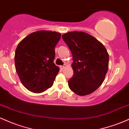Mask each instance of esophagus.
I'll return each instance as SVG.
<instances>
[{"instance_id":"1","label":"esophagus","mask_w":129,"mask_h":129,"mask_svg":"<svg viewBox=\"0 0 129 129\" xmlns=\"http://www.w3.org/2000/svg\"><path fill=\"white\" fill-rule=\"evenodd\" d=\"M66 64H64V65H63V66H61V68L62 69H64L65 68H66Z\"/></svg>"}]
</instances>
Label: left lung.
<instances>
[{"label":"left lung","mask_w":129,"mask_h":129,"mask_svg":"<svg viewBox=\"0 0 129 129\" xmlns=\"http://www.w3.org/2000/svg\"><path fill=\"white\" fill-rule=\"evenodd\" d=\"M62 38L73 60L69 88L79 96L92 93L102 85L108 71L109 55L106 49L96 38L83 31L68 32Z\"/></svg>","instance_id":"left-lung-1"}]
</instances>
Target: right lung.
Segmentation results:
<instances>
[{
    "label": "right lung",
    "mask_w": 129,
    "mask_h": 129,
    "mask_svg": "<svg viewBox=\"0 0 129 129\" xmlns=\"http://www.w3.org/2000/svg\"><path fill=\"white\" fill-rule=\"evenodd\" d=\"M61 33L40 30L19 43L15 51V68L22 83L30 91L40 93L53 85L59 71L53 63L55 47Z\"/></svg>",
    "instance_id": "1"
}]
</instances>
